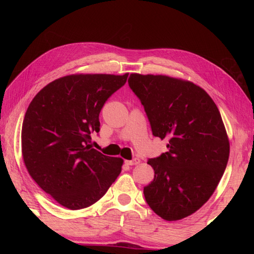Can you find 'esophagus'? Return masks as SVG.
Wrapping results in <instances>:
<instances>
[{"instance_id": "esophagus-1", "label": "esophagus", "mask_w": 254, "mask_h": 254, "mask_svg": "<svg viewBox=\"0 0 254 254\" xmlns=\"http://www.w3.org/2000/svg\"><path fill=\"white\" fill-rule=\"evenodd\" d=\"M126 164L127 166H135V165L139 164V159L138 158H134L132 160H126Z\"/></svg>"}]
</instances>
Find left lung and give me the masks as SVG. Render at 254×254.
<instances>
[{"label":"left lung","instance_id":"1","mask_svg":"<svg viewBox=\"0 0 254 254\" xmlns=\"http://www.w3.org/2000/svg\"><path fill=\"white\" fill-rule=\"evenodd\" d=\"M128 86L141 100L154 136L168 152L148 159L154 180L144 188L149 207L165 220L190 216L208 201L229 158L217 106L199 86L166 75L133 73Z\"/></svg>","mask_w":254,"mask_h":254}]
</instances>
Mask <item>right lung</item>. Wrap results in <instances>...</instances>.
I'll use <instances>...</instances> for the list:
<instances>
[{
    "mask_svg": "<svg viewBox=\"0 0 254 254\" xmlns=\"http://www.w3.org/2000/svg\"><path fill=\"white\" fill-rule=\"evenodd\" d=\"M127 73L73 74L53 80L32 99L21 127V153L30 177L68 209L96 203L121 172L123 159L91 146L99 113L126 84Z\"/></svg>",
    "mask_w": 254,
    "mask_h": 254,
    "instance_id": "right-lung-1",
    "label": "right lung"
}]
</instances>
